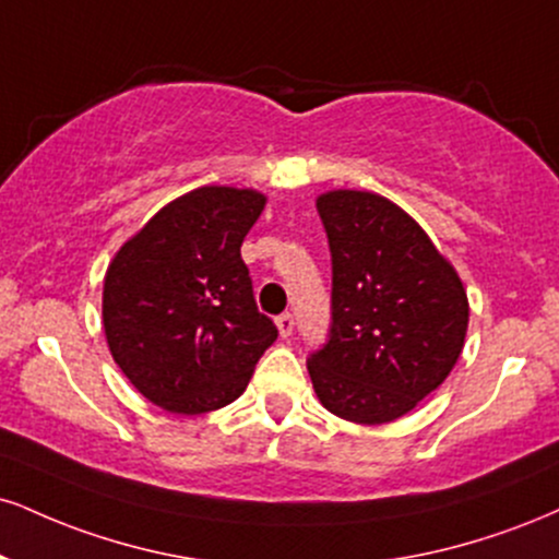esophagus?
I'll return each mask as SVG.
<instances>
[{
    "instance_id": "1",
    "label": "esophagus",
    "mask_w": 559,
    "mask_h": 559,
    "mask_svg": "<svg viewBox=\"0 0 559 559\" xmlns=\"http://www.w3.org/2000/svg\"><path fill=\"white\" fill-rule=\"evenodd\" d=\"M275 325H278V331H281V335H284V338H288V335L294 333V318L288 312L278 314V318H275Z\"/></svg>"
}]
</instances>
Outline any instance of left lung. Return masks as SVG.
I'll return each instance as SVG.
<instances>
[{
  "mask_svg": "<svg viewBox=\"0 0 559 559\" xmlns=\"http://www.w3.org/2000/svg\"><path fill=\"white\" fill-rule=\"evenodd\" d=\"M333 262L331 333L309 354L314 393L356 425H385L442 385L463 352L468 299L416 221L374 192L318 198Z\"/></svg>",
  "mask_w": 559,
  "mask_h": 559,
  "instance_id": "8db88e82",
  "label": "left lung"
}]
</instances>
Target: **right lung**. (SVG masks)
I'll list each match as a JSON object with an SVG mask.
<instances>
[{"mask_svg":"<svg viewBox=\"0 0 559 559\" xmlns=\"http://www.w3.org/2000/svg\"><path fill=\"white\" fill-rule=\"evenodd\" d=\"M265 194L200 187L153 215L104 278L109 352L147 401L205 414L237 401L278 328L254 305L241 241Z\"/></svg>","mask_w":559,"mask_h":559,"instance_id":"1","label":"right lung"}]
</instances>
